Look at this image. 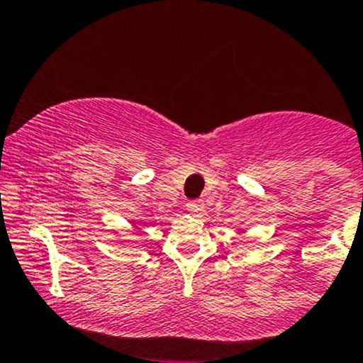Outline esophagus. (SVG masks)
<instances>
[{"instance_id":"obj_1","label":"esophagus","mask_w":363,"mask_h":363,"mask_svg":"<svg viewBox=\"0 0 363 363\" xmlns=\"http://www.w3.org/2000/svg\"><path fill=\"white\" fill-rule=\"evenodd\" d=\"M203 209H204L203 201H190V203H186V211H189L190 215L199 216L201 213H203Z\"/></svg>"}]
</instances>
